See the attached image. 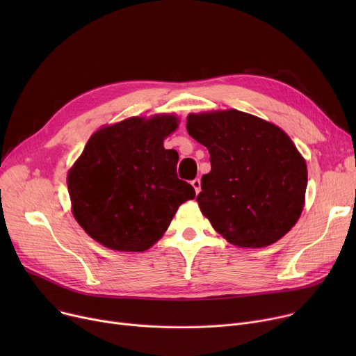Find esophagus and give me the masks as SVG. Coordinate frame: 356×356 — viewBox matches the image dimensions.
Here are the masks:
<instances>
[{"instance_id":"34e87169","label":"esophagus","mask_w":356,"mask_h":356,"mask_svg":"<svg viewBox=\"0 0 356 356\" xmlns=\"http://www.w3.org/2000/svg\"><path fill=\"white\" fill-rule=\"evenodd\" d=\"M192 186H193L195 192H196V193H199V192H200V179H195V180H192Z\"/></svg>"}]
</instances>
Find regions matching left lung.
Here are the masks:
<instances>
[{"label": "left lung", "instance_id": "8db88e82", "mask_svg": "<svg viewBox=\"0 0 356 356\" xmlns=\"http://www.w3.org/2000/svg\"><path fill=\"white\" fill-rule=\"evenodd\" d=\"M186 128L211 154L196 200L215 231L241 248L284 236L307 188L306 161L284 131L236 109L191 114Z\"/></svg>", "mask_w": 356, "mask_h": 356}]
</instances>
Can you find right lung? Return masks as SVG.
I'll return each instance as SVG.
<instances>
[{"label": "right lung", "mask_w": 356, "mask_h": 356, "mask_svg": "<svg viewBox=\"0 0 356 356\" xmlns=\"http://www.w3.org/2000/svg\"><path fill=\"white\" fill-rule=\"evenodd\" d=\"M176 128L173 115L128 118L89 138L67 175L72 212L88 235L111 250L145 251L195 197L177 177V152L163 145Z\"/></svg>", "instance_id": "add662e5"}]
</instances>
